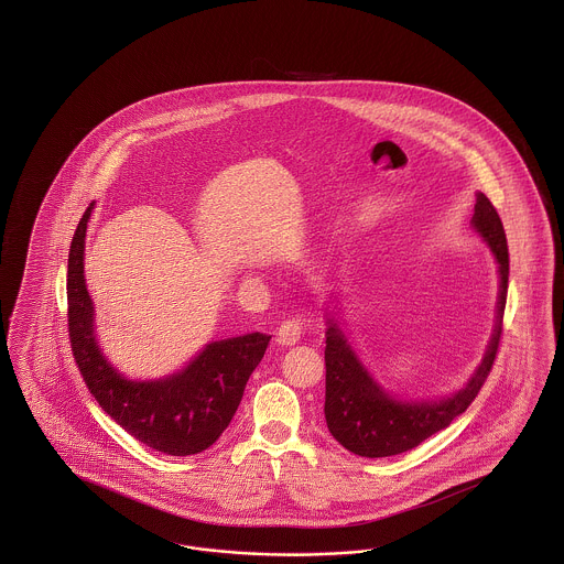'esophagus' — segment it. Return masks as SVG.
<instances>
[{"instance_id": "obj_1", "label": "esophagus", "mask_w": 564, "mask_h": 564, "mask_svg": "<svg viewBox=\"0 0 564 564\" xmlns=\"http://www.w3.org/2000/svg\"><path fill=\"white\" fill-rule=\"evenodd\" d=\"M302 334H304L302 319L292 317V319H288V322H283L279 325V329H276V343L283 345V347H292V345H295V343L302 338Z\"/></svg>"}]
</instances>
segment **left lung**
<instances>
[{"instance_id":"obj_1","label":"left lung","mask_w":564,"mask_h":564,"mask_svg":"<svg viewBox=\"0 0 564 564\" xmlns=\"http://www.w3.org/2000/svg\"><path fill=\"white\" fill-rule=\"evenodd\" d=\"M471 226L490 247L499 267V302L497 322L482 364L451 398L433 402H400L376 382L345 334L329 319L325 332V423L327 430L352 455L380 458L416 448L433 433L446 430L482 389L490 375L503 332V311L508 300L510 253L501 217L492 203L478 192Z\"/></svg>"}]
</instances>
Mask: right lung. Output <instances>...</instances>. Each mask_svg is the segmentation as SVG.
I'll return each instance as SVG.
<instances>
[{"mask_svg":"<svg viewBox=\"0 0 564 564\" xmlns=\"http://www.w3.org/2000/svg\"><path fill=\"white\" fill-rule=\"evenodd\" d=\"M93 207L95 203L82 215L67 262L69 340L82 378L99 405L141 444L171 456L203 453L230 425L270 336L253 332L212 343L182 372L161 380L124 378L95 340V311L84 279V239Z\"/></svg>","mask_w":564,"mask_h":564,"instance_id":"add662e5","label":"right lung"}]
</instances>
